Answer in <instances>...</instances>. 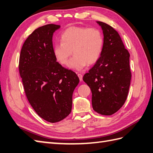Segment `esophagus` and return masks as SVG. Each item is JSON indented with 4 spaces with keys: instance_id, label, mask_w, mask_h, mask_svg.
<instances>
[{
    "instance_id": "1",
    "label": "esophagus",
    "mask_w": 153,
    "mask_h": 153,
    "mask_svg": "<svg viewBox=\"0 0 153 153\" xmlns=\"http://www.w3.org/2000/svg\"><path fill=\"white\" fill-rule=\"evenodd\" d=\"M78 76H79L80 81H82V75L81 74H78Z\"/></svg>"
}]
</instances>
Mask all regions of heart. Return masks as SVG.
I'll list each match as a JSON object with an SVG mask.
<instances>
[{
	"label": "heart",
	"mask_w": 153,
	"mask_h": 153,
	"mask_svg": "<svg viewBox=\"0 0 153 153\" xmlns=\"http://www.w3.org/2000/svg\"><path fill=\"white\" fill-rule=\"evenodd\" d=\"M103 45V35L98 28L72 27L62 33L60 43L54 45L53 54L59 64L67 65L73 52L69 67L81 71L88 64H93L98 60Z\"/></svg>",
	"instance_id": "b5f03b06"
}]
</instances>
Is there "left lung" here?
<instances>
[{
    "label": "left lung",
    "mask_w": 153,
    "mask_h": 153,
    "mask_svg": "<svg viewBox=\"0 0 153 153\" xmlns=\"http://www.w3.org/2000/svg\"><path fill=\"white\" fill-rule=\"evenodd\" d=\"M97 23L103 32L102 51L83 80L91 89L94 110L101 115H110L121 108L127 97L131 80L130 54L115 30L102 22Z\"/></svg>",
    "instance_id": "obj_1"
}]
</instances>
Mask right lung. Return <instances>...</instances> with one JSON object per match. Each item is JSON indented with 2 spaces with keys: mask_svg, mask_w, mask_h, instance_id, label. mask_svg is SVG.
<instances>
[{
  "mask_svg": "<svg viewBox=\"0 0 153 153\" xmlns=\"http://www.w3.org/2000/svg\"><path fill=\"white\" fill-rule=\"evenodd\" d=\"M60 26L44 25L36 29L22 47L19 69L29 103L48 122L65 119L72 109L76 74L62 67L53 54V36Z\"/></svg>",
  "mask_w": 153,
  "mask_h": 153,
  "instance_id": "add662e5",
  "label": "right lung"
}]
</instances>
